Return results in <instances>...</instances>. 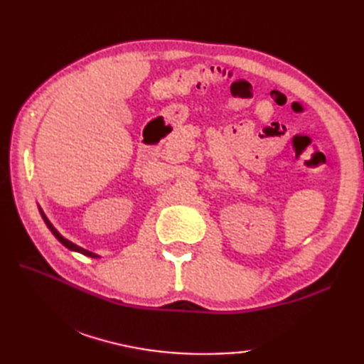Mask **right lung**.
<instances>
[{"label":"right lung","mask_w":364,"mask_h":364,"mask_svg":"<svg viewBox=\"0 0 364 364\" xmlns=\"http://www.w3.org/2000/svg\"><path fill=\"white\" fill-rule=\"evenodd\" d=\"M38 211H41V214H42V219L45 220L46 227L50 228L51 233H53L54 236H56V239H58V241H59L60 244H64V245L67 247V249H70V250H73V252H78V253L86 255V257H90V258H98V255H97V253H94V252H89V250H86V249H82V247L73 244L72 241H68V239H65L63 235H60L59 231L53 227V223L48 220V218H46V215H45V213L42 211V208H41V206H38Z\"/></svg>","instance_id":"right-lung-1"}]
</instances>
